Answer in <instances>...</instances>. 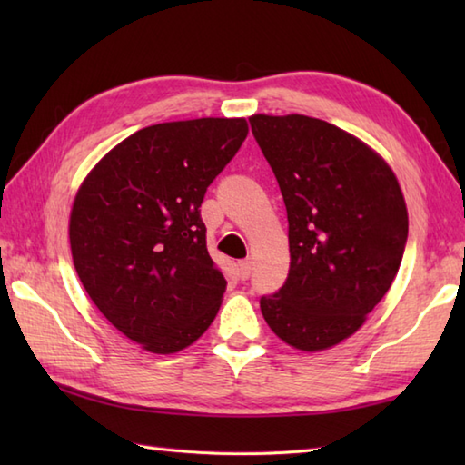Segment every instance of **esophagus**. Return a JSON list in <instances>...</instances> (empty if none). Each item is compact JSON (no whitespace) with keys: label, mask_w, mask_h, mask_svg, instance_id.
<instances>
[{"label":"esophagus","mask_w":465,"mask_h":465,"mask_svg":"<svg viewBox=\"0 0 465 465\" xmlns=\"http://www.w3.org/2000/svg\"><path fill=\"white\" fill-rule=\"evenodd\" d=\"M250 273H252V262H248V260L240 262V263H238V275H240V280H248Z\"/></svg>","instance_id":"34e87169"}]
</instances>
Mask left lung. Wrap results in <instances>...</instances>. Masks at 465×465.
Segmentation results:
<instances>
[{"label": "left lung", "mask_w": 465, "mask_h": 465, "mask_svg": "<svg viewBox=\"0 0 465 465\" xmlns=\"http://www.w3.org/2000/svg\"><path fill=\"white\" fill-rule=\"evenodd\" d=\"M290 223V273L262 295L273 333L303 351L361 328L388 293L408 242L396 175L358 137L308 115H252Z\"/></svg>", "instance_id": "1"}]
</instances>
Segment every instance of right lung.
I'll return each mask as SVG.
<instances>
[{
  "mask_svg": "<svg viewBox=\"0 0 465 465\" xmlns=\"http://www.w3.org/2000/svg\"><path fill=\"white\" fill-rule=\"evenodd\" d=\"M245 135L242 117L143 127L75 195V272L105 320L147 351L187 348L220 310L227 282L207 253L200 207Z\"/></svg>",
  "mask_w": 465,
  "mask_h": 465,
  "instance_id": "right-lung-1",
  "label": "right lung"
}]
</instances>
